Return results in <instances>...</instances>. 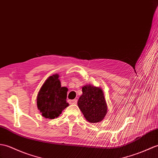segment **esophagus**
Wrapping results in <instances>:
<instances>
[{
  "label": "esophagus",
  "mask_w": 158,
  "mask_h": 158,
  "mask_svg": "<svg viewBox=\"0 0 158 158\" xmlns=\"http://www.w3.org/2000/svg\"><path fill=\"white\" fill-rule=\"evenodd\" d=\"M77 102V100H69V103H70L71 104H76Z\"/></svg>",
  "instance_id": "esophagus-1"
}]
</instances>
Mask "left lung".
Segmentation results:
<instances>
[{
  "label": "left lung",
  "mask_w": 158,
  "mask_h": 158,
  "mask_svg": "<svg viewBox=\"0 0 158 158\" xmlns=\"http://www.w3.org/2000/svg\"><path fill=\"white\" fill-rule=\"evenodd\" d=\"M77 104L85 119L91 123L103 120L108 112V106L102 88L91 84L82 87Z\"/></svg>",
  "instance_id": "1"
}]
</instances>
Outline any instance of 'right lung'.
Segmentation results:
<instances>
[{
    "label": "right lung",
    "mask_w": 158,
    "mask_h": 158,
    "mask_svg": "<svg viewBox=\"0 0 158 158\" xmlns=\"http://www.w3.org/2000/svg\"><path fill=\"white\" fill-rule=\"evenodd\" d=\"M68 88L61 87L59 75L54 74L45 81L40 88L36 102L37 107L45 118L54 119L69 106L67 101Z\"/></svg>",
    "instance_id": "add662e5"
}]
</instances>
